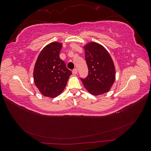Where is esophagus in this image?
I'll return each instance as SVG.
<instances>
[{"label": "esophagus", "mask_w": 151, "mask_h": 151, "mask_svg": "<svg viewBox=\"0 0 151 151\" xmlns=\"http://www.w3.org/2000/svg\"><path fill=\"white\" fill-rule=\"evenodd\" d=\"M72 74H74V75L77 74V70L76 69V68H74V69L72 70Z\"/></svg>", "instance_id": "1"}]
</instances>
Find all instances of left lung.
I'll return each instance as SVG.
<instances>
[{"instance_id": "8db88e82", "label": "left lung", "mask_w": 151, "mask_h": 151, "mask_svg": "<svg viewBox=\"0 0 151 151\" xmlns=\"http://www.w3.org/2000/svg\"><path fill=\"white\" fill-rule=\"evenodd\" d=\"M88 76L81 78L84 88L93 95L108 92L115 80V68L112 58L102 45L91 42L84 47Z\"/></svg>"}]
</instances>
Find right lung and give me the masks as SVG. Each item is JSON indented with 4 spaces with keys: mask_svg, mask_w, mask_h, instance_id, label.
Segmentation results:
<instances>
[{
    "mask_svg": "<svg viewBox=\"0 0 151 151\" xmlns=\"http://www.w3.org/2000/svg\"><path fill=\"white\" fill-rule=\"evenodd\" d=\"M62 44L52 42L41 51L35 63L33 77L36 86L45 96L55 98L64 90L72 72L60 58Z\"/></svg>",
    "mask_w": 151,
    "mask_h": 151,
    "instance_id": "1",
    "label": "right lung"
}]
</instances>
